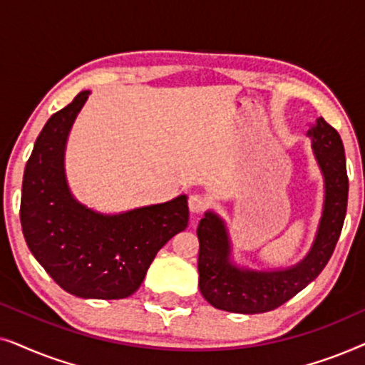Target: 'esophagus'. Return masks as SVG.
<instances>
[{"label":"esophagus","instance_id":"34e87169","mask_svg":"<svg viewBox=\"0 0 365 365\" xmlns=\"http://www.w3.org/2000/svg\"><path fill=\"white\" fill-rule=\"evenodd\" d=\"M187 206L191 212L201 214L207 209L209 201H207V197L202 196V194H192V196H189V199H187Z\"/></svg>","mask_w":365,"mask_h":365}]
</instances>
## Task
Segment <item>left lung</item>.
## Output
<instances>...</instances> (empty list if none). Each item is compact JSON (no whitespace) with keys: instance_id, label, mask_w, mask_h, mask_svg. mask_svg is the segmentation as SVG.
I'll use <instances>...</instances> for the list:
<instances>
[{"instance_id":"left-lung-1","label":"left lung","mask_w":365,"mask_h":365,"mask_svg":"<svg viewBox=\"0 0 365 365\" xmlns=\"http://www.w3.org/2000/svg\"><path fill=\"white\" fill-rule=\"evenodd\" d=\"M309 134L326 178V207L312 251L301 264L286 271H239L227 259L229 242L224 224L216 214L207 212L197 226V271L199 291L211 306L239 314L274 311L301 292L327 266L347 211L346 154L339 133L324 118H317Z\"/></svg>"}]
</instances>
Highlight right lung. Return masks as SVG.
<instances>
[{
    "label": "right lung",
    "mask_w": 365,
    "mask_h": 365,
    "mask_svg": "<svg viewBox=\"0 0 365 365\" xmlns=\"http://www.w3.org/2000/svg\"><path fill=\"white\" fill-rule=\"evenodd\" d=\"M88 94L79 93L39 133L24 169L19 217L29 251L59 287L83 299H124L141 286L159 249L187 227V199L119 216H101L74 201L63 154Z\"/></svg>",
    "instance_id": "obj_1"
}]
</instances>
